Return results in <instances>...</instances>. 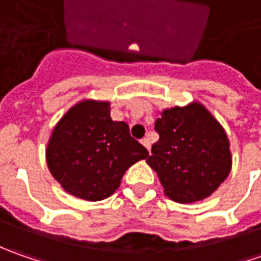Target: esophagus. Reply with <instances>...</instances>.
<instances>
[{"label": "esophagus", "mask_w": 261, "mask_h": 261, "mask_svg": "<svg viewBox=\"0 0 261 261\" xmlns=\"http://www.w3.org/2000/svg\"><path fill=\"white\" fill-rule=\"evenodd\" d=\"M141 142H142V145L145 146L148 151L151 149V141H149V138H144V139H142Z\"/></svg>", "instance_id": "34e87169"}]
</instances>
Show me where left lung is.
<instances>
[{"label":"left lung","mask_w":261,"mask_h":261,"mask_svg":"<svg viewBox=\"0 0 261 261\" xmlns=\"http://www.w3.org/2000/svg\"><path fill=\"white\" fill-rule=\"evenodd\" d=\"M160 135L146 163L171 200L193 203L211 196L231 171L225 130L199 103L167 109L155 122Z\"/></svg>","instance_id":"left-lung-1"}]
</instances>
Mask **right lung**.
Returning a JSON list of instances; mask_svg holds the SVG:
<instances>
[{
	"label": "right lung",
	"mask_w": 261,
	"mask_h": 261,
	"mask_svg": "<svg viewBox=\"0 0 261 261\" xmlns=\"http://www.w3.org/2000/svg\"><path fill=\"white\" fill-rule=\"evenodd\" d=\"M146 156L127 123L113 122L109 103L94 100L78 103L59 120L46 149L56 181L91 202L113 195L126 170Z\"/></svg>",
	"instance_id": "obj_1"
}]
</instances>
